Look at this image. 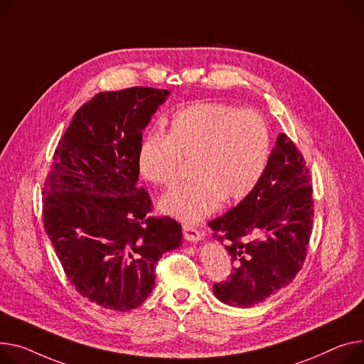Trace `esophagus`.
<instances>
[{
  "label": "esophagus",
  "instance_id": "esophagus-1",
  "mask_svg": "<svg viewBox=\"0 0 364 364\" xmlns=\"http://www.w3.org/2000/svg\"><path fill=\"white\" fill-rule=\"evenodd\" d=\"M183 234H184V238L187 241H191V243H199V241L203 240L202 231H199L196 227H193V225H184Z\"/></svg>",
  "mask_w": 364,
  "mask_h": 364
}]
</instances>
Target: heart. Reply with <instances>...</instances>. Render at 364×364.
I'll return each instance as SVG.
<instances>
[{
  "mask_svg": "<svg viewBox=\"0 0 364 364\" xmlns=\"http://www.w3.org/2000/svg\"><path fill=\"white\" fill-rule=\"evenodd\" d=\"M271 155L266 121L252 109L223 102H198L178 109L166 136L151 132L137 149V168L155 186L174 184L181 161H193L190 177L159 202L162 213L195 224L223 200L247 198L262 180Z\"/></svg>",
  "mask_w": 364,
  "mask_h": 364,
  "instance_id": "heart-1",
  "label": "heart"
}]
</instances>
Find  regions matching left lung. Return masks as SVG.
I'll use <instances>...</instances> for the list:
<instances>
[{"instance_id": "left-lung-1", "label": "left lung", "mask_w": 364, "mask_h": 364, "mask_svg": "<svg viewBox=\"0 0 364 364\" xmlns=\"http://www.w3.org/2000/svg\"><path fill=\"white\" fill-rule=\"evenodd\" d=\"M287 134L279 133L266 171L247 198L209 227L227 240L234 262L230 279L213 285L215 297L247 309L288 285L301 269L313 225L309 169ZM215 234V235H216Z\"/></svg>"}]
</instances>
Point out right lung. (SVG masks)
Segmentation results:
<instances>
[{"label": "right lung", "instance_id": "right-lung-1", "mask_svg": "<svg viewBox=\"0 0 364 364\" xmlns=\"http://www.w3.org/2000/svg\"><path fill=\"white\" fill-rule=\"evenodd\" d=\"M169 95L154 87L101 92L82 105L58 141L43 187V227L71 285L115 311L139 307L155 264L181 246V225L149 218L139 190L141 132Z\"/></svg>", "mask_w": 364, "mask_h": 364}]
</instances>
